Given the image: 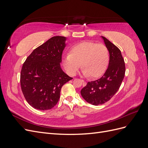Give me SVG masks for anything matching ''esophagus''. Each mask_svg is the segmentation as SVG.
Segmentation results:
<instances>
[{
    "label": "esophagus",
    "mask_w": 148,
    "mask_h": 148,
    "mask_svg": "<svg viewBox=\"0 0 148 148\" xmlns=\"http://www.w3.org/2000/svg\"><path fill=\"white\" fill-rule=\"evenodd\" d=\"M82 82H83V86H85L86 85V82L84 81V80H82Z\"/></svg>",
    "instance_id": "1"
}]
</instances>
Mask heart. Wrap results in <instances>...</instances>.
<instances>
[{"instance_id":"1","label":"heart","mask_w":148,"mask_h":148,"mask_svg":"<svg viewBox=\"0 0 148 148\" xmlns=\"http://www.w3.org/2000/svg\"><path fill=\"white\" fill-rule=\"evenodd\" d=\"M109 60V52L104 44L83 41L71 47L69 54L63 58V65L69 75L74 76L82 64L84 75L97 78L105 73Z\"/></svg>"}]
</instances>
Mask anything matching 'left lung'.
<instances>
[{"mask_svg": "<svg viewBox=\"0 0 148 148\" xmlns=\"http://www.w3.org/2000/svg\"><path fill=\"white\" fill-rule=\"evenodd\" d=\"M102 38L109 52V66L101 78L88 82L81 90L83 99L94 106L104 104L114 96L125 73V62L120 50L107 38Z\"/></svg>", "mask_w": 148, "mask_h": 148, "instance_id": "obj_1", "label": "left lung"}]
</instances>
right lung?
<instances>
[{"label": "right lung", "instance_id": "add662e5", "mask_svg": "<svg viewBox=\"0 0 148 148\" xmlns=\"http://www.w3.org/2000/svg\"><path fill=\"white\" fill-rule=\"evenodd\" d=\"M65 38L53 36L36 48L26 58L20 73L21 91L34 109L53 108L60 98L63 85L73 78L61 69L60 63Z\"/></svg>", "mask_w": 148, "mask_h": 148}]
</instances>
